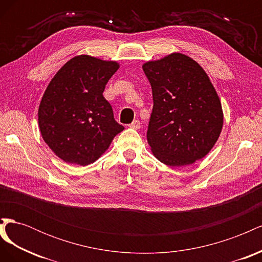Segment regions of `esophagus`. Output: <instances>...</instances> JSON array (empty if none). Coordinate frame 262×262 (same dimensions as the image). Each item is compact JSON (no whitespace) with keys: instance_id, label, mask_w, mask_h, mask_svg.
Segmentation results:
<instances>
[{"instance_id":"1","label":"esophagus","mask_w":262,"mask_h":262,"mask_svg":"<svg viewBox=\"0 0 262 262\" xmlns=\"http://www.w3.org/2000/svg\"><path fill=\"white\" fill-rule=\"evenodd\" d=\"M129 126H130L131 129H136V130H138V129H140L141 123H140V121H139V120H134L132 123H130V124H129Z\"/></svg>"}]
</instances>
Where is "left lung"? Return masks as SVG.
<instances>
[{
    "label": "left lung",
    "instance_id": "left-lung-1",
    "mask_svg": "<svg viewBox=\"0 0 262 262\" xmlns=\"http://www.w3.org/2000/svg\"><path fill=\"white\" fill-rule=\"evenodd\" d=\"M142 68L153 94L146 133L153 154L171 167L201 160L223 126V110L208 74L199 63L178 52Z\"/></svg>",
    "mask_w": 262,
    "mask_h": 262
}]
</instances>
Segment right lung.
<instances>
[{"label":"right lung","mask_w":262,"mask_h":262,"mask_svg":"<svg viewBox=\"0 0 262 262\" xmlns=\"http://www.w3.org/2000/svg\"><path fill=\"white\" fill-rule=\"evenodd\" d=\"M118 69L115 61L77 55L58 71L47 87L38 110L39 129L52 152L66 163H94L123 131L102 96Z\"/></svg>","instance_id":"add662e5"}]
</instances>
